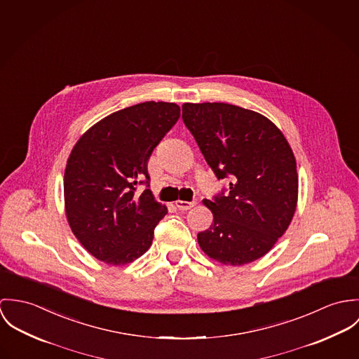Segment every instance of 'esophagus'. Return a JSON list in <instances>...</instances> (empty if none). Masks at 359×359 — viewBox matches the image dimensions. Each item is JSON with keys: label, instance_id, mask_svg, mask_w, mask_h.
<instances>
[{"label": "esophagus", "instance_id": "obj_1", "mask_svg": "<svg viewBox=\"0 0 359 359\" xmlns=\"http://www.w3.org/2000/svg\"><path fill=\"white\" fill-rule=\"evenodd\" d=\"M196 203H197L196 201H191V202H189V201H176V206H177L179 210H189L193 206H196Z\"/></svg>", "mask_w": 359, "mask_h": 359}]
</instances>
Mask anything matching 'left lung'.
Segmentation results:
<instances>
[{"label":"left lung","instance_id":"left-lung-1","mask_svg":"<svg viewBox=\"0 0 359 359\" xmlns=\"http://www.w3.org/2000/svg\"><path fill=\"white\" fill-rule=\"evenodd\" d=\"M183 122L229 191L203 199L213 223L198 233L213 260L242 266L263 257L289 227L299 177L293 151L264 116L227 103H184Z\"/></svg>","mask_w":359,"mask_h":359}]
</instances>
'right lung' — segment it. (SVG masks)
I'll return each mask as SVG.
<instances>
[{"instance_id":"add662e5","label":"right lung","mask_w":359,"mask_h":359,"mask_svg":"<svg viewBox=\"0 0 359 359\" xmlns=\"http://www.w3.org/2000/svg\"><path fill=\"white\" fill-rule=\"evenodd\" d=\"M179 117L175 103H139L95 123L73 147L65 170L66 216L96 259L128 264L151 246L168 210L149 189L147 161ZM137 184L148 187L140 196Z\"/></svg>"}]
</instances>
